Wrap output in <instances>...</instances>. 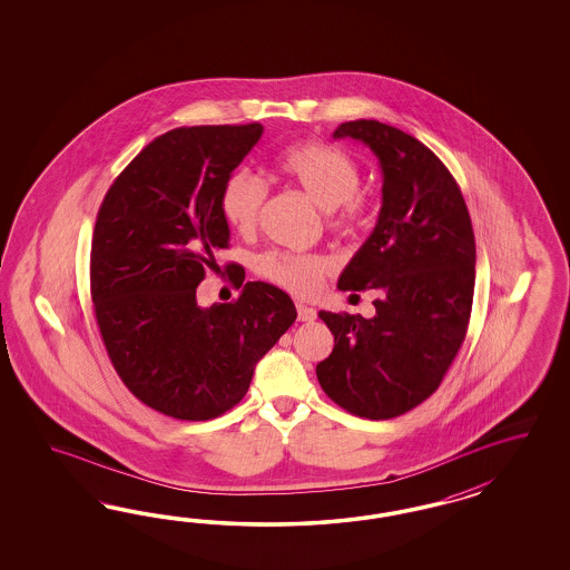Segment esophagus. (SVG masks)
Wrapping results in <instances>:
<instances>
[{"instance_id":"1","label":"esophagus","mask_w":570,"mask_h":570,"mask_svg":"<svg viewBox=\"0 0 570 570\" xmlns=\"http://www.w3.org/2000/svg\"><path fill=\"white\" fill-rule=\"evenodd\" d=\"M296 313H298V322H313L317 317V311L303 303H296Z\"/></svg>"}]
</instances>
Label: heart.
<instances>
[{
    "instance_id": "heart-1",
    "label": "heart",
    "mask_w": 570,
    "mask_h": 570,
    "mask_svg": "<svg viewBox=\"0 0 570 570\" xmlns=\"http://www.w3.org/2000/svg\"><path fill=\"white\" fill-rule=\"evenodd\" d=\"M276 167L317 207L328 210V225L336 234L353 236L362 229L367 200L357 191L360 169L351 156L328 144L303 141L279 153ZM263 200L265 186L257 175L244 169L227 175L219 205L232 229L250 234L259 222ZM332 272L334 263L326 255L267 253L259 259L261 276L298 296H315Z\"/></svg>"
}]
</instances>
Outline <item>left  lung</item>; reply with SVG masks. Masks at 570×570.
Wrapping results in <instances>:
<instances>
[{
	"mask_svg": "<svg viewBox=\"0 0 570 570\" xmlns=\"http://www.w3.org/2000/svg\"><path fill=\"white\" fill-rule=\"evenodd\" d=\"M334 138L362 141L382 169L376 227L338 277L341 291L379 298L370 320L320 311L334 348L315 374L346 412L389 420L431 397L466 338L474 232L455 179L422 141L365 119Z\"/></svg>",
	"mask_w": 570,
	"mask_h": 570,
	"instance_id": "1",
	"label": "left lung"
}]
</instances>
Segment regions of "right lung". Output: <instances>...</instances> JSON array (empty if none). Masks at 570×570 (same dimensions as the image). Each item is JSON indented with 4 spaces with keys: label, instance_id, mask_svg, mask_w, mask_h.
Masks as SVG:
<instances>
[{
    "label": "right lung",
    "instance_id": "right-lung-1",
    "mask_svg": "<svg viewBox=\"0 0 570 570\" xmlns=\"http://www.w3.org/2000/svg\"><path fill=\"white\" fill-rule=\"evenodd\" d=\"M263 125L179 127L150 141L115 179L91 240V298L125 386L160 414L210 420L240 401L261 357L296 320L293 298L246 282L203 309L196 288L229 246L222 188Z\"/></svg>",
    "mask_w": 570,
    "mask_h": 570
}]
</instances>
